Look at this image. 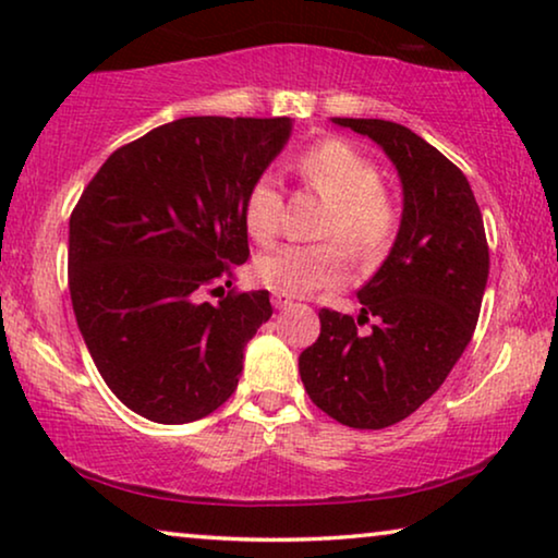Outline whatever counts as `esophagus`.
I'll return each instance as SVG.
<instances>
[{
	"label": "esophagus",
	"instance_id": "obj_1",
	"mask_svg": "<svg viewBox=\"0 0 558 558\" xmlns=\"http://www.w3.org/2000/svg\"><path fill=\"white\" fill-rule=\"evenodd\" d=\"M271 302H274V307H277V310H287L289 304H292V296L281 294V292H274L271 294Z\"/></svg>",
	"mask_w": 558,
	"mask_h": 558
}]
</instances>
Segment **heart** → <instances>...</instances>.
I'll return each instance as SVG.
<instances>
[{
  "label": "heart",
  "mask_w": 558,
  "mask_h": 558,
  "mask_svg": "<svg viewBox=\"0 0 558 558\" xmlns=\"http://www.w3.org/2000/svg\"><path fill=\"white\" fill-rule=\"evenodd\" d=\"M300 172L330 197L323 235L342 239L357 256H376L396 231V208L384 190V174L368 155L342 140L317 142L300 157ZM284 197L271 172L258 174L243 201V226L256 243H271L281 231ZM345 274L340 243H284L256 258V277L274 292L302 296L335 284Z\"/></svg>",
  "instance_id": "1"
}]
</instances>
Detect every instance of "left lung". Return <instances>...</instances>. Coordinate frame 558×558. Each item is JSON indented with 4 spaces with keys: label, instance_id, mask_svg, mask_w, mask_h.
<instances>
[{
    "label": "left lung",
    "instance_id": "obj_1",
    "mask_svg": "<svg viewBox=\"0 0 558 558\" xmlns=\"http://www.w3.org/2000/svg\"><path fill=\"white\" fill-rule=\"evenodd\" d=\"M371 136L403 185L391 254L361 292L357 319L319 310V338L300 355L312 403L353 429H386L445 384L475 332L490 254L470 182L411 129L332 119ZM373 322L363 333L360 325Z\"/></svg>",
    "mask_w": 558,
    "mask_h": 558
}]
</instances>
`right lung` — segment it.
<instances>
[{
    "mask_svg": "<svg viewBox=\"0 0 558 558\" xmlns=\"http://www.w3.org/2000/svg\"><path fill=\"white\" fill-rule=\"evenodd\" d=\"M289 132L287 117L170 121L113 151L71 213L78 330L106 386L149 422H197L239 386L271 302L223 292L248 258L243 201Z\"/></svg>",
    "mask_w": 558,
    "mask_h": 558,
    "instance_id": "add662e5",
    "label": "right lung"
}]
</instances>
